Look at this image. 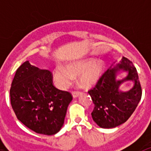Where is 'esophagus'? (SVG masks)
I'll return each instance as SVG.
<instances>
[{"instance_id": "esophagus-1", "label": "esophagus", "mask_w": 151, "mask_h": 151, "mask_svg": "<svg viewBox=\"0 0 151 151\" xmlns=\"http://www.w3.org/2000/svg\"><path fill=\"white\" fill-rule=\"evenodd\" d=\"M80 93L79 91H73V93H72V94H73V97H74V98H76V97H78V96L80 95Z\"/></svg>"}]
</instances>
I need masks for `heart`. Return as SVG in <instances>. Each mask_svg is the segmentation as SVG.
Returning a JSON list of instances; mask_svg holds the SVG:
<instances>
[{
    "label": "heart",
    "instance_id": "1",
    "mask_svg": "<svg viewBox=\"0 0 151 151\" xmlns=\"http://www.w3.org/2000/svg\"><path fill=\"white\" fill-rule=\"evenodd\" d=\"M105 63L102 60L88 59L67 64L66 67L57 66L54 70V80L58 88L65 89L71 85L75 76H79V84L85 88L97 85L102 77Z\"/></svg>",
    "mask_w": 151,
    "mask_h": 151
}]
</instances>
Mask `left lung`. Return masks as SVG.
Listing matches in <instances>:
<instances>
[{"instance_id":"1","label":"left lung","mask_w":151,"mask_h":151,"mask_svg":"<svg viewBox=\"0 0 151 151\" xmlns=\"http://www.w3.org/2000/svg\"><path fill=\"white\" fill-rule=\"evenodd\" d=\"M121 71H127V76L122 80H116ZM132 81L134 85L129 91L122 92L121 85ZM94 108L92 119L103 129H112L122 125L132 116L141 98V87L138 72L132 63L125 57L103 74L95 87L88 91Z\"/></svg>"}]
</instances>
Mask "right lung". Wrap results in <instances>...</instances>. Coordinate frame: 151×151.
Here are the masks:
<instances>
[{
    "label": "right lung",
    "mask_w": 151,
    "mask_h": 151,
    "mask_svg": "<svg viewBox=\"0 0 151 151\" xmlns=\"http://www.w3.org/2000/svg\"><path fill=\"white\" fill-rule=\"evenodd\" d=\"M10 102L17 119L38 134L53 135L63 127L69 92L53 85L51 73L26 61L17 69L10 91Z\"/></svg>",
    "instance_id": "1"
}]
</instances>
